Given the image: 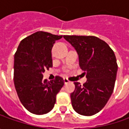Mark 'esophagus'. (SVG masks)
I'll return each instance as SVG.
<instances>
[{"label":"esophagus","mask_w":129,"mask_h":129,"mask_svg":"<svg viewBox=\"0 0 129 129\" xmlns=\"http://www.w3.org/2000/svg\"><path fill=\"white\" fill-rule=\"evenodd\" d=\"M64 84H67V83H69L70 81L67 78L64 77Z\"/></svg>","instance_id":"obj_1"}]
</instances>
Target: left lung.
<instances>
[{
    "label": "left lung",
    "mask_w": 129,
    "mask_h": 129,
    "mask_svg": "<svg viewBox=\"0 0 129 129\" xmlns=\"http://www.w3.org/2000/svg\"><path fill=\"white\" fill-rule=\"evenodd\" d=\"M77 51L80 67L86 74L87 82H75L71 93L74 110L83 116H92L104 108L111 96L116 79L118 64L109 45L93 36L64 35Z\"/></svg>",
    "instance_id": "8db88e82"
}]
</instances>
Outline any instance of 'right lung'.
Here are the masks:
<instances>
[{
	"label": "right lung",
	"mask_w": 129,
	"mask_h": 129,
	"mask_svg": "<svg viewBox=\"0 0 129 129\" xmlns=\"http://www.w3.org/2000/svg\"><path fill=\"white\" fill-rule=\"evenodd\" d=\"M62 36L37 31L21 40L14 54L13 81L22 105L34 114L47 113L54 106L56 95L64 85L59 76L43 79L45 70L52 67V49Z\"/></svg>",
	"instance_id": "add662e5"
}]
</instances>
